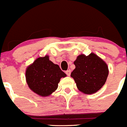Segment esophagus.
Wrapping results in <instances>:
<instances>
[{
	"mask_svg": "<svg viewBox=\"0 0 127 127\" xmlns=\"http://www.w3.org/2000/svg\"><path fill=\"white\" fill-rule=\"evenodd\" d=\"M65 73L67 74V76H69L70 75L71 71H70V70H66V71L65 72Z\"/></svg>",
	"mask_w": 127,
	"mask_h": 127,
	"instance_id": "34e87169",
	"label": "esophagus"
}]
</instances>
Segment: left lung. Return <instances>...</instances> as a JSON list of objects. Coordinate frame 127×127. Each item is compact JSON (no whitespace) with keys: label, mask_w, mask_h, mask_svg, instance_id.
I'll return each instance as SVG.
<instances>
[{"label":"left lung","mask_w":127,"mask_h":127,"mask_svg":"<svg viewBox=\"0 0 127 127\" xmlns=\"http://www.w3.org/2000/svg\"><path fill=\"white\" fill-rule=\"evenodd\" d=\"M76 68L70 76L78 89L85 94H92L105 84L109 74L106 63L94 53L86 56L81 54L74 62Z\"/></svg>","instance_id":"8db88e82"}]
</instances>
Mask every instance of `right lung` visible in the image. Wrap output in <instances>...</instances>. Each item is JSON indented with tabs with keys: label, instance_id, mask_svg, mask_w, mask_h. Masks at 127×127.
<instances>
[{
	"label": "right lung",
	"instance_id": "add662e5",
	"mask_svg": "<svg viewBox=\"0 0 127 127\" xmlns=\"http://www.w3.org/2000/svg\"><path fill=\"white\" fill-rule=\"evenodd\" d=\"M66 76L59 66L49 60V55L39 57L27 67L26 80L31 90L41 97H47L57 89L61 78Z\"/></svg>",
	"mask_w": 127,
	"mask_h": 127
}]
</instances>
